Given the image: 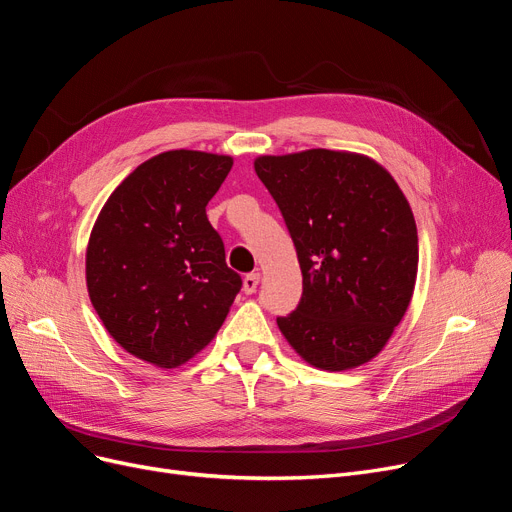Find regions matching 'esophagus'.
I'll return each instance as SVG.
<instances>
[{
    "label": "esophagus",
    "instance_id": "1",
    "mask_svg": "<svg viewBox=\"0 0 512 512\" xmlns=\"http://www.w3.org/2000/svg\"><path fill=\"white\" fill-rule=\"evenodd\" d=\"M259 272H253V274H247L244 276V280H242V291L247 293V295H253L255 291H257V286H259Z\"/></svg>",
    "mask_w": 512,
    "mask_h": 512
}]
</instances>
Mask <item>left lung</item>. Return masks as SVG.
<instances>
[{"mask_svg":"<svg viewBox=\"0 0 512 512\" xmlns=\"http://www.w3.org/2000/svg\"><path fill=\"white\" fill-rule=\"evenodd\" d=\"M297 249L303 295L278 328L328 372L379 355L410 305L418 272L412 209L391 173L358 152L311 148L257 157Z\"/></svg>","mask_w":512,"mask_h":512,"instance_id":"1","label":"left lung"}]
</instances>
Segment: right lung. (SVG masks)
Segmentation results:
<instances>
[{"label": "right lung", "mask_w": 512, "mask_h": 512, "mask_svg": "<svg viewBox=\"0 0 512 512\" xmlns=\"http://www.w3.org/2000/svg\"><path fill=\"white\" fill-rule=\"evenodd\" d=\"M232 165L226 154L161 152L125 177L96 219L87 293L108 335L148 364L194 358L240 291L205 211Z\"/></svg>", "instance_id": "1"}]
</instances>
